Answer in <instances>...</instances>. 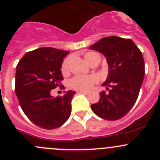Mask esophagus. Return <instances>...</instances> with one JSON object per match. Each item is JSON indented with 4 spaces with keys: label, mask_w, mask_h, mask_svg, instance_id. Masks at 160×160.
<instances>
[{
    "label": "esophagus",
    "mask_w": 160,
    "mask_h": 160,
    "mask_svg": "<svg viewBox=\"0 0 160 160\" xmlns=\"http://www.w3.org/2000/svg\"><path fill=\"white\" fill-rule=\"evenodd\" d=\"M79 93H83V94H88V93H89V92H88V91H83V90H80V91H78Z\"/></svg>",
    "instance_id": "34e87169"
}]
</instances>
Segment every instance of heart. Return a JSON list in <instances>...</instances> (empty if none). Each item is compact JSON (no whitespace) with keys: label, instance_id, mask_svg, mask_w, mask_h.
Listing matches in <instances>:
<instances>
[{"label":"heart","instance_id":"1","mask_svg":"<svg viewBox=\"0 0 160 160\" xmlns=\"http://www.w3.org/2000/svg\"><path fill=\"white\" fill-rule=\"evenodd\" d=\"M96 56H100L96 52H88L85 55L84 58L88 63H90L93 60ZM69 62L70 59H67L64 60L62 65V72L63 73L68 72L69 70ZM99 81V78L97 75H88V76H77L71 79L70 81V85L72 88L77 90H89L91 89L93 84Z\"/></svg>","mask_w":160,"mask_h":160}]
</instances>
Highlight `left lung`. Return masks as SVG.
<instances>
[{
	"mask_svg": "<svg viewBox=\"0 0 160 160\" xmlns=\"http://www.w3.org/2000/svg\"><path fill=\"white\" fill-rule=\"evenodd\" d=\"M90 49L102 53L108 64V75L102 84L108 92L100 93L99 101L91 104L92 111L105 120L122 118L135 104L142 84V54L132 39L118 36L101 38Z\"/></svg>",
	"mask_w": 160,
	"mask_h": 160,
	"instance_id": "left-lung-1",
	"label": "left lung"
}]
</instances>
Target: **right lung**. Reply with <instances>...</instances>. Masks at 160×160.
<instances>
[{"mask_svg":"<svg viewBox=\"0 0 160 160\" xmlns=\"http://www.w3.org/2000/svg\"><path fill=\"white\" fill-rule=\"evenodd\" d=\"M70 52L51 47L27 52L16 67L15 92L22 111L35 125L45 129L62 126L71 114V101L76 92L54 97L50 91L63 80L61 67Z\"/></svg>","mask_w":160,"mask_h":160,"instance_id":"1","label":"right lung"}]
</instances>
